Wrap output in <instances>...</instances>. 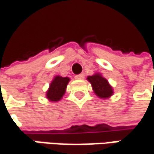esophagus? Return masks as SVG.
<instances>
[{
	"label": "esophagus",
	"mask_w": 154,
	"mask_h": 154,
	"mask_svg": "<svg viewBox=\"0 0 154 154\" xmlns=\"http://www.w3.org/2000/svg\"><path fill=\"white\" fill-rule=\"evenodd\" d=\"M75 78H76V79H78V80L84 79V78H85V74H84V73H81V74H79V75H77V76H75Z\"/></svg>",
	"instance_id": "1"
}]
</instances>
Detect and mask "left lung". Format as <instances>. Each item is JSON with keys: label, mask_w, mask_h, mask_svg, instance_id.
Masks as SVG:
<instances>
[{"label": "left lung", "mask_w": 154, "mask_h": 154, "mask_svg": "<svg viewBox=\"0 0 154 154\" xmlns=\"http://www.w3.org/2000/svg\"><path fill=\"white\" fill-rule=\"evenodd\" d=\"M87 79L91 84L95 93L100 98H108L113 94V89L109 85L107 80L100 74L90 76L87 77Z\"/></svg>", "instance_id": "1"}]
</instances>
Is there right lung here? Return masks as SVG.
<instances>
[{
	"label": "right lung",
	"mask_w": 154,
	"mask_h": 154,
	"mask_svg": "<svg viewBox=\"0 0 154 154\" xmlns=\"http://www.w3.org/2000/svg\"><path fill=\"white\" fill-rule=\"evenodd\" d=\"M69 81V77H62L59 76L54 77L47 92V98L51 101L60 100V99H62L63 94L65 93Z\"/></svg>",
	"instance_id": "right-lung-1"
}]
</instances>
